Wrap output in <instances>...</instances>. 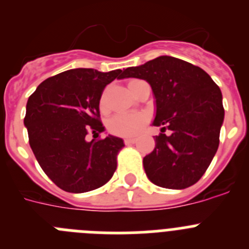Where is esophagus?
<instances>
[{
    "mask_svg": "<svg viewBox=\"0 0 249 249\" xmlns=\"http://www.w3.org/2000/svg\"><path fill=\"white\" fill-rule=\"evenodd\" d=\"M136 143V138H124V144Z\"/></svg>",
    "mask_w": 249,
    "mask_h": 249,
    "instance_id": "34e87169",
    "label": "esophagus"
}]
</instances>
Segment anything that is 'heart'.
<instances>
[{
  "instance_id": "b5f03b06",
  "label": "heart",
  "mask_w": 249,
  "mask_h": 249,
  "mask_svg": "<svg viewBox=\"0 0 249 249\" xmlns=\"http://www.w3.org/2000/svg\"><path fill=\"white\" fill-rule=\"evenodd\" d=\"M142 82L140 80H131L128 82L129 89H133L137 83ZM100 107L102 111L107 109V101L106 97L103 96L101 98ZM148 117L147 114L142 113V112H124V113H118L116 114L108 123L109 131L112 133L117 136H122V137H132V136H136L137 133H140L141 129L146 126Z\"/></svg>"
}]
</instances>
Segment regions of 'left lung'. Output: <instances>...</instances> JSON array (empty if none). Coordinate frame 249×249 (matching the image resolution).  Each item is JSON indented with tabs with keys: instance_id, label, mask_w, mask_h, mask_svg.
<instances>
[{
	"instance_id": "obj_1",
	"label": "left lung",
	"mask_w": 249,
	"mask_h": 249,
	"mask_svg": "<svg viewBox=\"0 0 249 249\" xmlns=\"http://www.w3.org/2000/svg\"><path fill=\"white\" fill-rule=\"evenodd\" d=\"M129 77L147 81L155 94L152 124L160 127V133L155 149L143 158L148 179L172 190L198 182L218 149L224 118L219 87L202 68L171 56L126 68L123 78Z\"/></svg>"
}]
</instances>
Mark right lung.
I'll list each match as a JSON object with an SVG mask.
<instances>
[{
	"label": "right lung",
	"instance_id": "add662e5",
	"mask_svg": "<svg viewBox=\"0 0 249 249\" xmlns=\"http://www.w3.org/2000/svg\"><path fill=\"white\" fill-rule=\"evenodd\" d=\"M116 78H123L121 70L74 68L45 80L28 98L23 123L30 146L43 172L66 192L100 188L117 168L122 138L86 141L89 132L94 137L105 131L100 100Z\"/></svg>",
	"mask_w": 249,
	"mask_h": 249
}]
</instances>
